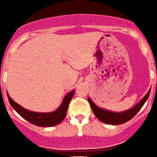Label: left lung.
<instances>
[{"label":"left lung","mask_w":157,"mask_h":157,"mask_svg":"<svg viewBox=\"0 0 157 157\" xmlns=\"http://www.w3.org/2000/svg\"><path fill=\"white\" fill-rule=\"evenodd\" d=\"M149 94L150 90L137 105H136L133 108H132L125 112H123V113H113V112L108 111V110H103V109L97 107L90 99L88 98V100H89V105L92 108V110L94 113V115L97 117L99 121H101L103 123L108 124L118 125V124L126 123L131 119H132L143 107L145 101L148 100Z\"/></svg>","instance_id":"1"}]
</instances>
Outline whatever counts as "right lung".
Returning a JSON list of instances; mask_svg holds the SVG:
<instances>
[{
    "mask_svg": "<svg viewBox=\"0 0 157 157\" xmlns=\"http://www.w3.org/2000/svg\"><path fill=\"white\" fill-rule=\"evenodd\" d=\"M74 93L75 90H72L71 93H68L64 98L62 104L59 107V109L52 113H39L29 111L14 102L8 94L7 97L9 104L15 109V111L29 123L33 124L34 125L39 126V127H52V126H55L60 124L64 119V117L66 116L67 110H68V105L70 103Z\"/></svg>",
    "mask_w": 157,
    "mask_h": 157,
    "instance_id": "1",
    "label": "right lung"
}]
</instances>
